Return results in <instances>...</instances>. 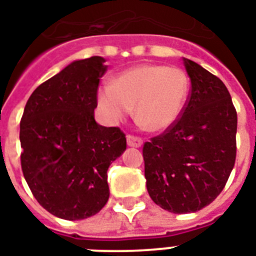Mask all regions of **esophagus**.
<instances>
[{
  "label": "esophagus",
  "instance_id": "esophagus-1",
  "mask_svg": "<svg viewBox=\"0 0 256 256\" xmlns=\"http://www.w3.org/2000/svg\"><path fill=\"white\" fill-rule=\"evenodd\" d=\"M126 142L130 146H134V148H138V146H142V140L138 136H134V134H128L126 136Z\"/></svg>",
  "mask_w": 256,
  "mask_h": 256
}]
</instances>
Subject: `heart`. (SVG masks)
Here are the masks:
<instances>
[{
	"label": "heart",
	"mask_w": 256,
	"mask_h": 256,
	"mask_svg": "<svg viewBox=\"0 0 256 256\" xmlns=\"http://www.w3.org/2000/svg\"><path fill=\"white\" fill-rule=\"evenodd\" d=\"M190 92L187 74L175 66L142 64L116 77L114 82L101 85L97 100L101 112L110 122L130 114L152 132L171 128L183 114Z\"/></svg>",
	"instance_id": "1"
}]
</instances>
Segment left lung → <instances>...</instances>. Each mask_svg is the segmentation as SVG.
I'll use <instances>...</instances> for the list:
<instances>
[{"instance_id": "8db88e82", "label": "left lung", "mask_w": 256, "mask_h": 256, "mask_svg": "<svg viewBox=\"0 0 256 256\" xmlns=\"http://www.w3.org/2000/svg\"><path fill=\"white\" fill-rule=\"evenodd\" d=\"M191 90L180 118L144 142L150 199L174 214L196 212L223 191L236 158L238 116L223 81L184 58Z\"/></svg>"}]
</instances>
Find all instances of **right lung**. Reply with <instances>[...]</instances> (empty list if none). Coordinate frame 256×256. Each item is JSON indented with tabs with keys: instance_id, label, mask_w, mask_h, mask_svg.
I'll return each mask as SVG.
<instances>
[{
	"instance_id": "add662e5",
	"label": "right lung",
	"mask_w": 256,
	"mask_h": 256,
	"mask_svg": "<svg viewBox=\"0 0 256 256\" xmlns=\"http://www.w3.org/2000/svg\"><path fill=\"white\" fill-rule=\"evenodd\" d=\"M106 60L73 61L38 85L20 122L21 168L48 212L66 220L92 216L108 202L106 171L126 148L118 126L94 120Z\"/></svg>"
}]
</instances>
